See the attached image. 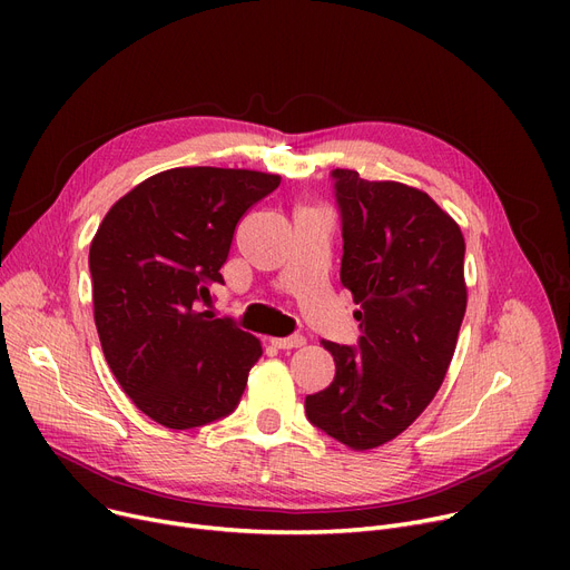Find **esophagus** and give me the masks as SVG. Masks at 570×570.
<instances>
[{
  "label": "esophagus",
  "instance_id": "34e87169",
  "mask_svg": "<svg viewBox=\"0 0 570 570\" xmlns=\"http://www.w3.org/2000/svg\"><path fill=\"white\" fill-rule=\"evenodd\" d=\"M273 342V346H277V348H284V351H288V348H301V346H305V337L303 335H293V337H277V340H269Z\"/></svg>",
  "mask_w": 570,
  "mask_h": 570
}]
</instances>
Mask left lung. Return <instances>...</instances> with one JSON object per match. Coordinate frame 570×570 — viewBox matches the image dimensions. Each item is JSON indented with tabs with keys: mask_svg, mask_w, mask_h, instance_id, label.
<instances>
[{
	"mask_svg": "<svg viewBox=\"0 0 570 570\" xmlns=\"http://www.w3.org/2000/svg\"><path fill=\"white\" fill-rule=\"evenodd\" d=\"M344 256L340 279L361 307L357 346L321 342L335 379L307 395L309 423L370 451L402 434L441 387L466 312L464 237L421 189L335 168Z\"/></svg>",
	"mask_w": 570,
	"mask_h": 570,
	"instance_id": "left-lung-1",
	"label": "left lung"
}]
</instances>
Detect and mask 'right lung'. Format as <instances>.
<instances>
[{
  "label": "right lung",
  "instance_id": "right-lung-1",
  "mask_svg": "<svg viewBox=\"0 0 570 570\" xmlns=\"http://www.w3.org/2000/svg\"><path fill=\"white\" fill-rule=\"evenodd\" d=\"M279 175L245 168H170L119 198L89 245L95 323L117 383L168 430L235 411L261 342L215 318L233 233Z\"/></svg>",
  "mask_w": 570,
  "mask_h": 570
}]
</instances>
